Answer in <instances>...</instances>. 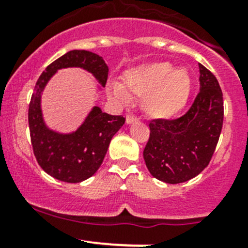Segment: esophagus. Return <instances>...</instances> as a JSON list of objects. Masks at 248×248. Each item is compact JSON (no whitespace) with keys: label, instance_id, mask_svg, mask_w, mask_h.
Returning <instances> with one entry per match:
<instances>
[{"label":"esophagus","instance_id":"34e87169","mask_svg":"<svg viewBox=\"0 0 248 248\" xmlns=\"http://www.w3.org/2000/svg\"><path fill=\"white\" fill-rule=\"evenodd\" d=\"M137 121H138V117L134 116V115L129 114V115H127V116H126V122L128 124H133V122H137Z\"/></svg>","mask_w":248,"mask_h":248}]
</instances>
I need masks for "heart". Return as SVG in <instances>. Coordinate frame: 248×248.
Segmentation results:
<instances>
[{"mask_svg":"<svg viewBox=\"0 0 248 248\" xmlns=\"http://www.w3.org/2000/svg\"><path fill=\"white\" fill-rule=\"evenodd\" d=\"M122 85L111 84L109 96L127 103L131 96L141 97V108L154 119L168 120L177 116L186 107L192 78L184 67L172 68L169 62H150L124 72Z\"/></svg>","mask_w":248,"mask_h":248,"instance_id":"heart-1","label":"heart"}]
</instances>
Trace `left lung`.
I'll list each match as a JSON object with an SVG mask.
<instances>
[{"label":"left lung","mask_w":248,"mask_h":248,"mask_svg":"<svg viewBox=\"0 0 248 248\" xmlns=\"http://www.w3.org/2000/svg\"><path fill=\"white\" fill-rule=\"evenodd\" d=\"M201 91L186 114L151 120L144 159L151 175L167 184L193 179L211 161L223 126V94L216 77L199 63Z\"/></svg>","instance_id":"1"}]
</instances>
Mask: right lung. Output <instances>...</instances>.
I'll return each instance as SVG.
<instances>
[{
	"label": "right lung",
	"instance_id": "right-lung-1",
	"mask_svg": "<svg viewBox=\"0 0 248 248\" xmlns=\"http://www.w3.org/2000/svg\"><path fill=\"white\" fill-rule=\"evenodd\" d=\"M68 67L86 69L102 86H106L109 69L99 55L86 50L68 51L50 63L37 80L29 106V126L32 149L41 168L60 181L77 184L98 170L110 140L124 126L126 119L122 115H109L94 107L73 133L50 131L42 116L41 93L57 69Z\"/></svg>",
	"mask_w": 248,
	"mask_h": 248
}]
</instances>
